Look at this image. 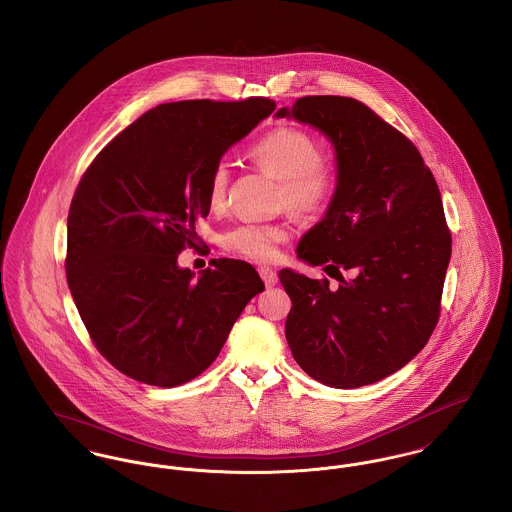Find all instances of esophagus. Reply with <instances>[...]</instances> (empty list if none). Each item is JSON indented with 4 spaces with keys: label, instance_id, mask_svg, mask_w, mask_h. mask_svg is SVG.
<instances>
[{
    "label": "esophagus",
    "instance_id": "34e87169",
    "mask_svg": "<svg viewBox=\"0 0 512 512\" xmlns=\"http://www.w3.org/2000/svg\"><path fill=\"white\" fill-rule=\"evenodd\" d=\"M259 275L265 280L267 286H275L276 284V273L269 267H259Z\"/></svg>",
    "mask_w": 512,
    "mask_h": 512
}]
</instances>
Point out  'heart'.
Returning a JSON list of instances; mask_svg holds the SVG:
<instances>
[{"instance_id":"1","label":"heart","mask_w":512,"mask_h":512,"mask_svg":"<svg viewBox=\"0 0 512 512\" xmlns=\"http://www.w3.org/2000/svg\"><path fill=\"white\" fill-rule=\"evenodd\" d=\"M249 158L280 179V197L294 210L319 212L335 195L337 169L333 161L319 154L317 142L304 130L273 128L251 146ZM228 183V165L216 163L206 189L210 208L216 210L224 204ZM286 237L288 230L280 224L241 222L222 234V247L253 261H269Z\"/></svg>"}]
</instances>
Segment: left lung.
<instances>
[{"instance_id": "obj_1", "label": "left lung", "mask_w": 512, "mask_h": 512, "mask_svg": "<svg viewBox=\"0 0 512 512\" xmlns=\"http://www.w3.org/2000/svg\"><path fill=\"white\" fill-rule=\"evenodd\" d=\"M284 117L319 130L337 161L335 195L296 253L339 286L278 273L292 300L288 347L325 386L380 382L421 353L440 315L452 237L436 181L413 142L356 99L302 97Z\"/></svg>"}]
</instances>
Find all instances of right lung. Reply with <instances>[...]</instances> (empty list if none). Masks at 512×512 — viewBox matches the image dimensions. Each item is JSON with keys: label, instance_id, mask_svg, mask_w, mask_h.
<instances>
[{"label": "right lung", "instance_id": "right-lung-1", "mask_svg": "<svg viewBox=\"0 0 512 512\" xmlns=\"http://www.w3.org/2000/svg\"><path fill=\"white\" fill-rule=\"evenodd\" d=\"M275 107L265 97L163 103L83 173L68 214L66 276L97 351L122 374L159 388L197 378L265 290L245 261L212 259L195 280L177 257L210 212L214 165Z\"/></svg>", "mask_w": 512, "mask_h": 512}]
</instances>
